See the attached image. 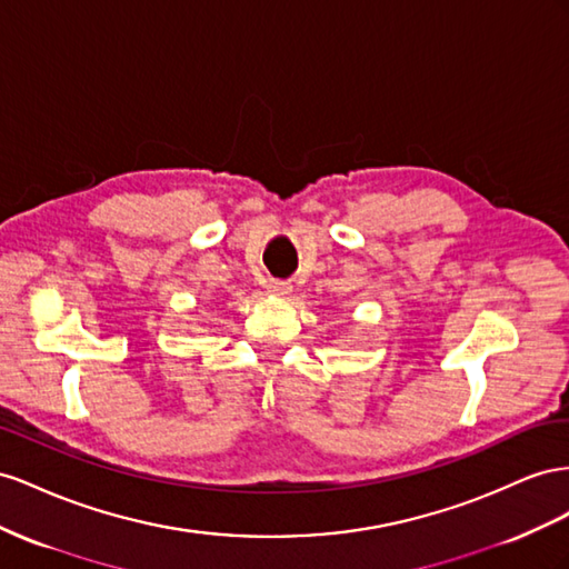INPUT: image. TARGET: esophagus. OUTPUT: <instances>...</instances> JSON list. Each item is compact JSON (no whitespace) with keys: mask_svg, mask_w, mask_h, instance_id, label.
I'll return each mask as SVG.
<instances>
[{"mask_svg":"<svg viewBox=\"0 0 569 569\" xmlns=\"http://www.w3.org/2000/svg\"><path fill=\"white\" fill-rule=\"evenodd\" d=\"M269 293L276 298H286L290 293V283L288 281H269Z\"/></svg>","mask_w":569,"mask_h":569,"instance_id":"obj_1","label":"esophagus"}]
</instances>
